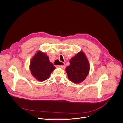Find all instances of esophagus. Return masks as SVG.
<instances>
[{"instance_id":"obj_1","label":"esophagus","mask_w":123,"mask_h":123,"mask_svg":"<svg viewBox=\"0 0 123 123\" xmlns=\"http://www.w3.org/2000/svg\"><path fill=\"white\" fill-rule=\"evenodd\" d=\"M61 64H62L61 65L57 66V67H60V68H65V67H66V65H65V63H63V62H61Z\"/></svg>"}]
</instances>
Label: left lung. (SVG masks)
<instances>
[{"label": "left lung", "instance_id": "8db88e82", "mask_svg": "<svg viewBox=\"0 0 123 123\" xmlns=\"http://www.w3.org/2000/svg\"><path fill=\"white\" fill-rule=\"evenodd\" d=\"M70 65L66 68L69 80L73 83H79L86 79L90 70L89 61L85 54L80 51L69 61Z\"/></svg>", "mask_w": 123, "mask_h": 123}]
</instances>
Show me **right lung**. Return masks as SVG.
I'll list each match as a JSON object with an SVG mask.
<instances>
[{"instance_id":"1","label":"right lung","mask_w":123,"mask_h":123,"mask_svg":"<svg viewBox=\"0 0 123 123\" xmlns=\"http://www.w3.org/2000/svg\"><path fill=\"white\" fill-rule=\"evenodd\" d=\"M55 68L54 65L50 62L48 56L41 51L36 53L30 64L32 75L40 81L46 80Z\"/></svg>"}]
</instances>
